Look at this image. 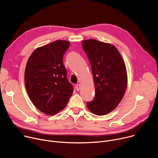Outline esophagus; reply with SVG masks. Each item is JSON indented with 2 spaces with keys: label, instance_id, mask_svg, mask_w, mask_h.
Instances as JSON below:
<instances>
[{
  "label": "esophagus",
  "instance_id": "1",
  "mask_svg": "<svg viewBox=\"0 0 158 158\" xmlns=\"http://www.w3.org/2000/svg\"><path fill=\"white\" fill-rule=\"evenodd\" d=\"M76 91H79V90H80V89H81V84H78L76 85Z\"/></svg>",
  "mask_w": 158,
  "mask_h": 158
}]
</instances>
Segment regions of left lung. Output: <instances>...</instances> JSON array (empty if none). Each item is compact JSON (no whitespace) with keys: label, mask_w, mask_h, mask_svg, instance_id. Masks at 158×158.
<instances>
[{"label":"left lung","mask_w":158,"mask_h":158,"mask_svg":"<svg viewBox=\"0 0 158 158\" xmlns=\"http://www.w3.org/2000/svg\"><path fill=\"white\" fill-rule=\"evenodd\" d=\"M82 44L91 63L96 89L94 99L87 102V107L93 114L104 116L114 110L124 97L127 84L126 65L114 45L93 39Z\"/></svg>","instance_id":"8db88e82"}]
</instances>
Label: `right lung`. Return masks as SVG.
I'll list each match as a JSON object with an SVG mask.
<instances>
[{"instance_id":"add662e5","label":"right lung","mask_w":158,"mask_h":158,"mask_svg":"<svg viewBox=\"0 0 158 158\" xmlns=\"http://www.w3.org/2000/svg\"><path fill=\"white\" fill-rule=\"evenodd\" d=\"M69 46V41L60 40L37 48L26 64L27 93L33 104L47 115L62 110L73 93L63 64V56Z\"/></svg>"}]
</instances>
